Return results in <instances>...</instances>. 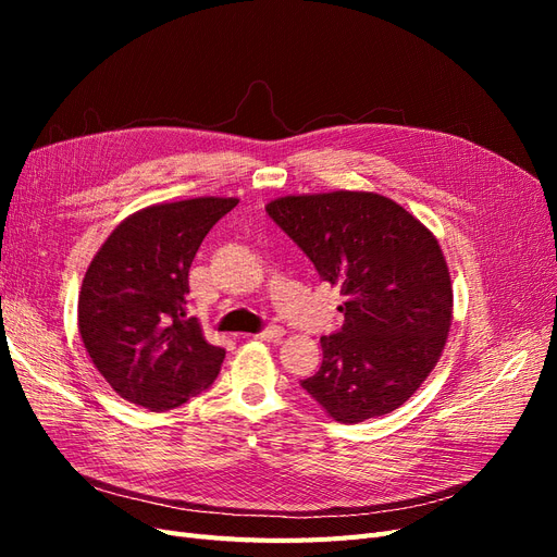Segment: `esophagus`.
Listing matches in <instances>:
<instances>
[{
    "label": "esophagus",
    "instance_id": "obj_1",
    "mask_svg": "<svg viewBox=\"0 0 557 557\" xmlns=\"http://www.w3.org/2000/svg\"><path fill=\"white\" fill-rule=\"evenodd\" d=\"M283 334H285L283 327H267V330L256 334V339H260V342H278V339H283Z\"/></svg>",
    "mask_w": 557,
    "mask_h": 557
}]
</instances>
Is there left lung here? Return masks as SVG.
<instances>
[{
    "label": "left lung",
    "instance_id": "1",
    "mask_svg": "<svg viewBox=\"0 0 557 557\" xmlns=\"http://www.w3.org/2000/svg\"><path fill=\"white\" fill-rule=\"evenodd\" d=\"M346 297L342 332L301 387L339 423L401 407L442 358L453 285L434 234L391 197L364 190L285 195L264 207Z\"/></svg>",
    "mask_w": 557,
    "mask_h": 557
}]
</instances>
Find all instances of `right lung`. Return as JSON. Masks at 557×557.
<instances>
[{"label":"right lung","instance_id":"add662e5","mask_svg":"<svg viewBox=\"0 0 557 557\" xmlns=\"http://www.w3.org/2000/svg\"><path fill=\"white\" fill-rule=\"evenodd\" d=\"M237 197H193L127 215L97 250L78 295V332L123 399L170 411L215 381L225 350L188 315L199 244Z\"/></svg>","mask_w":557,"mask_h":557}]
</instances>
